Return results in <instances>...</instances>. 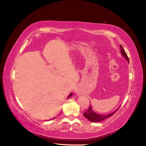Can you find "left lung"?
Here are the masks:
<instances>
[{"label":"left lung","mask_w":146,"mask_h":146,"mask_svg":"<svg viewBox=\"0 0 146 146\" xmlns=\"http://www.w3.org/2000/svg\"><path fill=\"white\" fill-rule=\"evenodd\" d=\"M119 47H120V48H121V53L122 54V56L127 59V61L128 62H129V59H128V58L127 53L125 52V50H123V47L121 45H119ZM118 109L119 108H118V109H117L116 111H115L114 112L111 113L110 114H108V115H99V114H98V113L94 112V111L92 110V107H91V106L90 105L89 108H88V110L86 111V112H85L84 113V116L88 119V120H89L90 121L99 122V121H103V120H104V119L110 118V117H111V116H112Z\"/></svg>","instance_id":"8db88e82"}]
</instances>
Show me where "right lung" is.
Returning <instances> with one entry per match:
<instances>
[{
    "mask_svg": "<svg viewBox=\"0 0 146 146\" xmlns=\"http://www.w3.org/2000/svg\"><path fill=\"white\" fill-rule=\"evenodd\" d=\"M72 94H73L72 93H71V94H70V95H69V96H68V98H70V97H71V96H72ZM53 119H54V118H53Z\"/></svg>",
    "mask_w": 146,
    "mask_h": 146,
    "instance_id": "1",
    "label": "right lung"
}]
</instances>
